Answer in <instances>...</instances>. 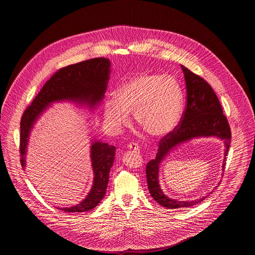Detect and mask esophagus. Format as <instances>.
Returning a JSON list of instances; mask_svg holds the SVG:
<instances>
[{"label":"esophagus","instance_id":"1","mask_svg":"<svg viewBox=\"0 0 255 255\" xmlns=\"http://www.w3.org/2000/svg\"><path fill=\"white\" fill-rule=\"evenodd\" d=\"M127 148L130 149V150H133L134 152H139V147L136 143H129Z\"/></svg>","mask_w":255,"mask_h":255}]
</instances>
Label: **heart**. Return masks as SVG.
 <instances>
[{
	"instance_id": "b5f03b06",
	"label": "heart",
	"mask_w": 255,
	"mask_h": 255,
	"mask_svg": "<svg viewBox=\"0 0 255 255\" xmlns=\"http://www.w3.org/2000/svg\"><path fill=\"white\" fill-rule=\"evenodd\" d=\"M183 93L176 78L158 73L136 74L120 86L104 103L105 122L118 133L130 123L129 114L153 137H163L181 122Z\"/></svg>"
}]
</instances>
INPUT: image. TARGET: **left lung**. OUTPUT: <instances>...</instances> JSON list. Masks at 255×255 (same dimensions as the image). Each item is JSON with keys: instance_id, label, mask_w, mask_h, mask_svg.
I'll return each instance as SVG.
<instances>
[{"instance_id": "obj_1", "label": "left lung", "mask_w": 255, "mask_h": 255, "mask_svg": "<svg viewBox=\"0 0 255 255\" xmlns=\"http://www.w3.org/2000/svg\"><path fill=\"white\" fill-rule=\"evenodd\" d=\"M182 67L186 86V107L180 126L159 141L156 158L146 165L148 189L152 198L163 207L180 209L195 206L206 197L193 201H178L163 193L159 185V165L161 161L177 147L198 137L215 136L224 141L225 158L222 170L226 166V157L231 144V128L220 104L218 97L211 86L199 75ZM217 187V186H215Z\"/></svg>"}]
</instances>
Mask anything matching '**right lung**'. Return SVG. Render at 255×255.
<instances>
[{
  "label": "right lung",
  "mask_w": 255,
  "mask_h": 255,
  "mask_svg": "<svg viewBox=\"0 0 255 255\" xmlns=\"http://www.w3.org/2000/svg\"><path fill=\"white\" fill-rule=\"evenodd\" d=\"M111 73V62L100 57L70 65L54 73L39 92L21 120L20 153L21 164L25 167V156L30 132L39 118L55 102L69 101L94 111L106 93ZM91 161L94 182L85 199L71 207H60L66 212L90 211L104 198L113 166L116 147L92 139Z\"/></svg>",
  "instance_id": "add662e5"
}]
</instances>
